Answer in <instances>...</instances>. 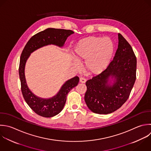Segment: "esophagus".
Wrapping results in <instances>:
<instances>
[{
	"mask_svg": "<svg viewBox=\"0 0 151 151\" xmlns=\"http://www.w3.org/2000/svg\"><path fill=\"white\" fill-rule=\"evenodd\" d=\"M86 82V80L84 79V78L81 77V78H80V83H85Z\"/></svg>",
	"mask_w": 151,
	"mask_h": 151,
	"instance_id": "1",
	"label": "esophagus"
}]
</instances>
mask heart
<instances>
[{"instance_id":"heart-1","label":"heart","mask_w":151,"mask_h":151,"mask_svg":"<svg viewBox=\"0 0 151 151\" xmlns=\"http://www.w3.org/2000/svg\"><path fill=\"white\" fill-rule=\"evenodd\" d=\"M112 40L108 38L90 36L80 40L74 46L76 59L79 62L86 61V68L93 75H99L110 65L114 54ZM76 65H79L74 61Z\"/></svg>"}]
</instances>
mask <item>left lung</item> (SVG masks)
<instances>
[{
    "label": "left lung",
    "instance_id": "left-lung-1",
    "mask_svg": "<svg viewBox=\"0 0 151 151\" xmlns=\"http://www.w3.org/2000/svg\"><path fill=\"white\" fill-rule=\"evenodd\" d=\"M118 40V48L107 68L86 83L84 100L95 113L107 114L119 109L129 98L135 82L136 58L120 34Z\"/></svg>",
    "mask_w": 151,
    "mask_h": 151
}]
</instances>
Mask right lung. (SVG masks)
Returning a JSON list of instances; mask_svg holds the SVG:
<instances>
[{"label": "right lung", "mask_w": 151, "mask_h": 151, "mask_svg": "<svg viewBox=\"0 0 151 151\" xmlns=\"http://www.w3.org/2000/svg\"><path fill=\"white\" fill-rule=\"evenodd\" d=\"M74 33L71 30L47 28L34 35L27 43L21 54L19 74L22 93L28 106L41 116L51 117L60 113L64 107L68 93L73 88L77 86L79 78L76 76L66 81L53 97L48 99L41 98L34 94L27 85L25 75L26 63L31 54L40 48L48 45L63 47L67 38Z\"/></svg>", "instance_id": "1"}]
</instances>
